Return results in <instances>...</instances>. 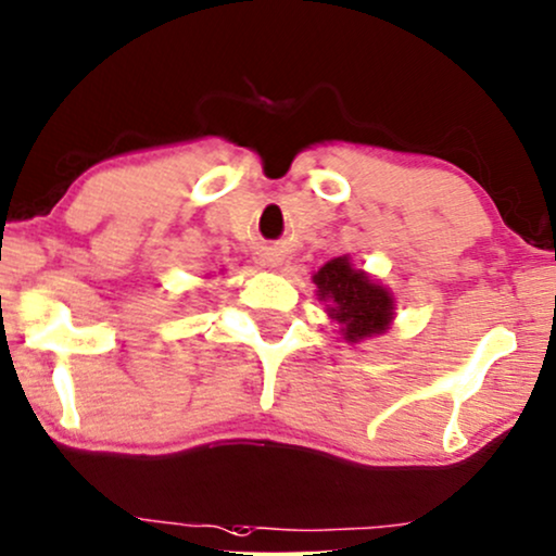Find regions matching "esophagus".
<instances>
[{
	"instance_id": "34e87169",
	"label": "esophagus",
	"mask_w": 556,
	"mask_h": 556,
	"mask_svg": "<svg viewBox=\"0 0 556 556\" xmlns=\"http://www.w3.org/2000/svg\"><path fill=\"white\" fill-rule=\"evenodd\" d=\"M265 263H268L270 268H278V265H283V255H280L278 250H270V252H265Z\"/></svg>"
}]
</instances>
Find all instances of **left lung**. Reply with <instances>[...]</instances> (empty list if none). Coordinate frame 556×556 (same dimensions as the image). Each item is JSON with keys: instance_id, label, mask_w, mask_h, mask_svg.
<instances>
[{"instance_id": "1", "label": "left lung", "mask_w": 556, "mask_h": 556, "mask_svg": "<svg viewBox=\"0 0 556 556\" xmlns=\"http://www.w3.org/2000/svg\"><path fill=\"white\" fill-rule=\"evenodd\" d=\"M319 301L329 304V316L342 324L348 342H359L367 337L383 334L393 321V295L388 288L367 276L365 270L352 268L350 257H334L314 276Z\"/></svg>"}]
</instances>
